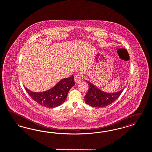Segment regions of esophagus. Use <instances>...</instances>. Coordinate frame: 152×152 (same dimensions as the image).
<instances>
[{
    "mask_svg": "<svg viewBox=\"0 0 152 152\" xmlns=\"http://www.w3.org/2000/svg\"><path fill=\"white\" fill-rule=\"evenodd\" d=\"M74 80H75V82L76 83H79L80 81H81V76L80 75H76L75 76V77H74Z\"/></svg>",
    "mask_w": 152,
    "mask_h": 152,
    "instance_id": "obj_1",
    "label": "esophagus"
}]
</instances>
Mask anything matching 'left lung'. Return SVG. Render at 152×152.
<instances>
[{"instance_id":"1","label":"left lung","mask_w":152,"mask_h":152,"mask_svg":"<svg viewBox=\"0 0 152 152\" xmlns=\"http://www.w3.org/2000/svg\"><path fill=\"white\" fill-rule=\"evenodd\" d=\"M86 82L89 85V90L85 96V102L93 107H104L110 104L119 97L125 88L115 93H107L99 89L89 81L86 80Z\"/></svg>"}]
</instances>
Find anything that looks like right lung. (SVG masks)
Listing matches in <instances>:
<instances>
[{"mask_svg": "<svg viewBox=\"0 0 152 152\" xmlns=\"http://www.w3.org/2000/svg\"><path fill=\"white\" fill-rule=\"evenodd\" d=\"M75 84L74 76H72L61 79L51 89L43 92H34L24 87L32 99L37 103L47 108H55L65 102L69 90Z\"/></svg>", "mask_w": 152, "mask_h": 152, "instance_id": "add662e5", "label": "right lung"}]
</instances>
